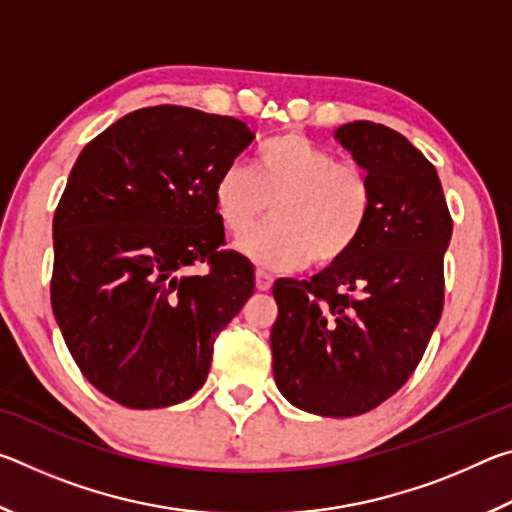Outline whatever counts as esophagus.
I'll return each mask as SVG.
<instances>
[{"label":"esophagus","instance_id":"1","mask_svg":"<svg viewBox=\"0 0 512 512\" xmlns=\"http://www.w3.org/2000/svg\"><path fill=\"white\" fill-rule=\"evenodd\" d=\"M255 287L259 291H268L273 287V275L262 271V268H257V271H255Z\"/></svg>","mask_w":512,"mask_h":512}]
</instances>
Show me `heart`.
<instances>
[{"label":"heart","instance_id":"1","mask_svg":"<svg viewBox=\"0 0 512 512\" xmlns=\"http://www.w3.org/2000/svg\"><path fill=\"white\" fill-rule=\"evenodd\" d=\"M212 196L232 237L244 235L268 210L271 221L237 244L250 262L268 268L341 264L368 230L375 207L372 183L359 164L339 162L300 133L268 140L250 169L228 164Z\"/></svg>","mask_w":512,"mask_h":512}]
</instances>
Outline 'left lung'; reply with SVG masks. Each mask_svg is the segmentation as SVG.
<instances>
[{
  "mask_svg": "<svg viewBox=\"0 0 512 512\" xmlns=\"http://www.w3.org/2000/svg\"><path fill=\"white\" fill-rule=\"evenodd\" d=\"M336 142L368 173L375 207L357 248L311 280L273 284V375L298 409L372 411L418 368L443 314L452 239L438 171L393 128L352 121Z\"/></svg>",
  "mask_w": 512,
  "mask_h": 512,
  "instance_id": "left-lung-1",
  "label": "left lung"
}]
</instances>
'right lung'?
<instances>
[{
	"instance_id": "right-lung-1",
	"label": "right lung",
	"mask_w": 512,
	"mask_h": 512,
	"mask_svg": "<svg viewBox=\"0 0 512 512\" xmlns=\"http://www.w3.org/2000/svg\"><path fill=\"white\" fill-rule=\"evenodd\" d=\"M255 140L235 117L135 110L85 146L54 214L51 309L94 388L128 409L185 402L214 336L253 296L244 255L221 250L214 180ZM208 262L196 276L189 265Z\"/></svg>"
}]
</instances>
